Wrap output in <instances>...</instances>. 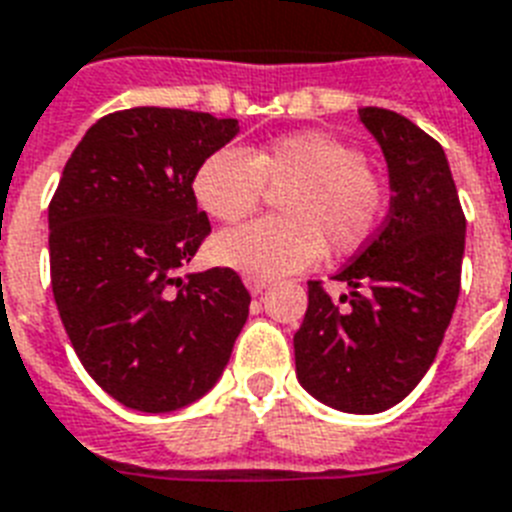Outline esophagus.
Segmentation results:
<instances>
[{
  "instance_id": "1",
  "label": "esophagus",
  "mask_w": 512,
  "mask_h": 512,
  "mask_svg": "<svg viewBox=\"0 0 512 512\" xmlns=\"http://www.w3.org/2000/svg\"><path fill=\"white\" fill-rule=\"evenodd\" d=\"M244 284H247V289L252 294H260L268 289L270 278H257V276H244Z\"/></svg>"
}]
</instances>
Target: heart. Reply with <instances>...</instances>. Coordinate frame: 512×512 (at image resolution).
<instances>
[{
    "label": "heart",
    "instance_id": "b5f03b06",
    "mask_svg": "<svg viewBox=\"0 0 512 512\" xmlns=\"http://www.w3.org/2000/svg\"><path fill=\"white\" fill-rule=\"evenodd\" d=\"M194 199L210 218L236 223L278 194V218L220 231L210 244L215 263L257 278L313 265L331 252L363 247L384 218V186L368 157L323 131H302L242 152L220 147L199 162Z\"/></svg>",
    "mask_w": 512,
    "mask_h": 512
}]
</instances>
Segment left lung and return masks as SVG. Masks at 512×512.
Returning a JSON list of instances; mask_svg holds the SVG:
<instances>
[{
    "label": "left lung",
    "instance_id": "obj_1",
    "mask_svg": "<svg viewBox=\"0 0 512 512\" xmlns=\"http://www.w3.org/2000/svg\"><path fill=\"white\" fill-rule=\"evenodd\" d=\"M389 165V215L336 273L339 302L307 284L294 334L297 378L344 413H381L413 392L434 363L460 294L465 215L442 144L392 110L363 107Z\"/></svg>",
    "mask_w": 512,
    "mask_h": 512
}]
</instances>
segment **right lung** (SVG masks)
I'll list each match as a JSON object with an SVG mask.
<instances>
[{"label": "right lung", "mask_w": 512, "mask_h": 512, "mask_svg": "<svg viewBox=\"0 0 512 512\" xmlns=\"http://www.w3.org/2000/svg\"><path fill=\"white\" fill-rule=\"evenodd\" d=\"M236 134L234 118L210 112H110L73 149L49 202L62 326L89 376L141 413L199 400L247 321L236 270L178 276L210 234L194 173Z\"/></svg>", "instance_id": "add662e5"}]
</instances>
